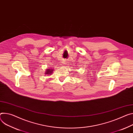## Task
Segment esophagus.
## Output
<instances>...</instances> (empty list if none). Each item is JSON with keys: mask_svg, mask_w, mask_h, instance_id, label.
I'll return each mask as SVG.
<instances>
[{"mask_svg": "<svg viewBox=\"0 0 133 133\" xmlns=\"http://www.w3.org/2000/svg\"><path fill=\"white\" fill-rule=\"evenodd\" d=\"M63 64L64 65H66V62L65 61H64V62H63Z\"/></svg>", "mask_w": 133, "mask_h": 133, "instance_id": "1", "label": "esophagus"}]
</instances>
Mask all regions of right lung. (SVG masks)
I'll return each mask as SVG.
<instances>
[{"instance_id":"add662e5","label":"right lung","mask_w":133,"mask_h":133,"mask_svg":"<svg viewBox=\"0 0 133 133\" xmlns=\"http://www.w3.org/2000/svg\"><path fill=\"white\" fill-rule=\"evenodd\" d=\"M53 69H50V68H47L46 69V71H45V73L44 74H45V75H51V73H52V71H53Z\"/></svg>"}]
</instances>
